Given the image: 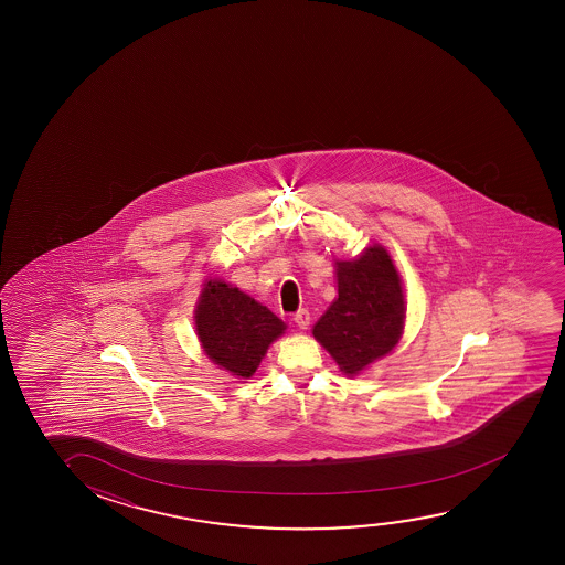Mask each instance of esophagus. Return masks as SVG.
Instances as JSON below:
<instances>
[{
	"instance_id": "1",
	"label": "esophagus",
	"mask_w": 565,
	"mask_h": 565,
	"mask_svg": "<svg viewBox=\"0 0 565 565\" xmlns=\"http://www.w3.org/2000/svg\"><path fill=\"white\" fill-rule=\"evenodd\" d=\"M294 320H295V324L299 326V328H301V330H307V328H309V324H310L309 310H307V309L297 310V312H295V315H294Z\"/></svg>"
}]
</instances>
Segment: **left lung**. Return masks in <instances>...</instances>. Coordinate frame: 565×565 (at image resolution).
Returning a JSON list of instances; mask_svg holds the SVG:
<instances>
[{
  "instance_id": "obj_1",
  "label": "left lung",
  "mask_w": 565,
  "mask_h": 565,
  "mask_svg": "<svg viewBox=\"0 0 565 565\" xmlns=\"http://www.w3.org/2000/svg\"><path fill=\"white\" fill-rule=\"evenodd\" d=\"M403 318L402 281L386 250L374 245L353 263H338V299L312 333L353 376L395 348Z\"/></svg>"
}]
</instances>
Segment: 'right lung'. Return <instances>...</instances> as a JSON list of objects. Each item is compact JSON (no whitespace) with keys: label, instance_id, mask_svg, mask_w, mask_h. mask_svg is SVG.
<instances>
[{"label":"right lung","instance_id":"right-lung-1","mask_svg":"<svg viewBox=\"0 0 565 565\" xmlns=\"http://www.w3.org/2000/svg\"><path fill=\"white\" fill-rule=\"evenodd\" d=\"M194 322L206 355L241 379L255 374L268 345L286 330L271 310L222 279L204 284Z\"/></svg>","mask_w":565,"mask_h":565}]
</instances>
